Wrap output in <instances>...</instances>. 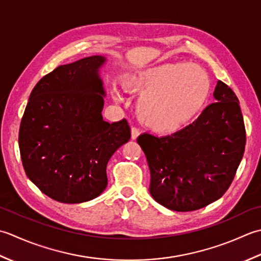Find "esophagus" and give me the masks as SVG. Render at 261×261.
<instances>
[{"mask_svg": "<svg viewBox=\"0 0 261 261\" xmlns=\"http://www.w3.org/2000/svg\"><path fill=\"white\" fill-rule=\"evenodd\" d=\"M130 133H132V138H133V140H136V138H137L138 136H140V134H141L140 129H138L137 127H135V126L132 127Z\"/></svg>", "mask_w": 261, "mask_h": 261, "instance_id": "esophagus-1", "label": "esophagus"}]
</instances>
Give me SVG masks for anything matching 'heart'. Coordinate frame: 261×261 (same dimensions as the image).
Masks as SVG:
<instances>
[{
    "mask_svg": "<svg viewBox=\"0 0 261 261\" xmlns=\"http://www.w3.org/2000/svg\"><path fill=\"white\" fill-rule=\"evenodd\" d=\"M126 87L142 92L137 103L141 120L153 130H177L203 107L210 93V77L189 63L147 67L127 79ZM115 97L119 100V93Z\"/></svg>",
    "mask_w": 261,
    "mask_h": 261,
    "instance_id": "obj_1",
    "label": "heart"
}]
</instances>
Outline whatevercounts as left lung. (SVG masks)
<instances>
[{"instance_id": "8db88e82", "label": "left lung", "mask_w": 261, "mask_h": 261, "mask_svg": "<svg viewBox=\"0 0 261 261\" xmlns=\"http://www.w3.org/2000/svg\"><path fill=\"white\" fill-rule=\"evenodd\" d=\"M214 98L185 128L163 137L145 133L137 138L150 168V194L169 210L203 208L221 198L234 179L246 145L240 105L222 81Z\"/></svg>"}]
</instances>
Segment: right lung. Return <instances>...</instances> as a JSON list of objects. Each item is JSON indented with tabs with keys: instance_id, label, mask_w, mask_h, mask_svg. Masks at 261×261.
<instances>
[{
	"instance_id": "right-lung-1",
	"label": "right lung",
	"mask_w": 261,
	"mask_h": 261,
	"mask_svg": "<svg viewBox=\"0 0 261 261\" xmlns=\"http://www.w3.org/2000/svg\"><path fill=\"white\" fill-rule=\"evenodd\" d=\"M102 56L56 67L30 93L19 129L25 174L41 193L65 204L91 200L107 187V163L130 138L124 118H102Z\"/></svg>"
}]
</instances>
